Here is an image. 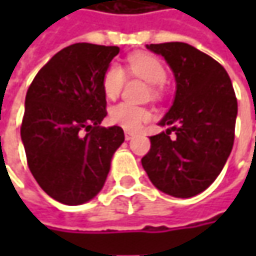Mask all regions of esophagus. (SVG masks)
I'll list each match as a JSON object with an SVG mask.
<instances>
[{"label": "esophagus", "instance_id": "esophagus-1", "mask_svg": "<svg viewBox=\"0 0 256 256\" xmlns=\"http://www.w3.org/2000/svg\"><path fill=\"white\" fill-rule=\"evenodd\" d=\"M134 136H135V134H134V132H130V131H125V140H126V141H131Z\"/></svg>", "mask_w": 256, "mask_h": 256}]
</instances>
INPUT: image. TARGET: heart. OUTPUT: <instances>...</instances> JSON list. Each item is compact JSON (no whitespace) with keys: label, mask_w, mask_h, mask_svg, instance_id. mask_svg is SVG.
<instances>
[{"label":"heart","mask_w":256,"mask_h":256,"mask_svg":"<svg viewBox=\"0 0 256 256\" xmlns=\"http://www.w3.org/2000/svg\"><path fill=\"white\" fill-rule=\"evenodd\" d=\"M128 70L134 75L140 76L146 84L162 85L166 80V70L164 64L152 55L136 54L128 58ZM125 75L118 64H110L102 75V91L106 98H116L122 90ZM151 114L148 110L135 106L131 104L121 102L111 108L110 118L114 124L122 126L124 130L135 131L144 122L150 120Z\"/></svg>","instance_id":"obj_1"}]
</instances>
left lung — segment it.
Wrapping results in <instances>:
<instances>
[{"instance_id":"obj_1","label":"left lung","mask_w":256,"mask_h":256,"mask_svg":"<svg viewBox=\"0 0 256 256\" xmlns=\"http://www.w3.org/2000/svg\"><path fill=\"white\" fill-rule=\"evenodd\" d=\"M174 72L176 91L141 160L154 186L175 198L205 191L232 151L238 104L231 78L210 55L185 42L146 45ZM176 132V138L169 134Z\"/></svg>"}]
</instances>
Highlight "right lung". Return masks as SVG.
Here are the masks:
<instances>
[{
    "instance_id": "right-lung-1",
    "label": "right lung",
    "mask_w": 256,
    "mask_h": 256,
    "mask_svg": "<svg viewBox=\"0 0 256 256\" xmlns=\"http://www.w3.org/2000/svg\"><path fill=\"white\" fill-rule=\"evenodd\" d=\"M118 46L78 42L40 70L25 96L21 140L35 181L55 201L81 205L102 190L121 126L106 116L102 75Z\"/></svg>"
}]
</instances>
